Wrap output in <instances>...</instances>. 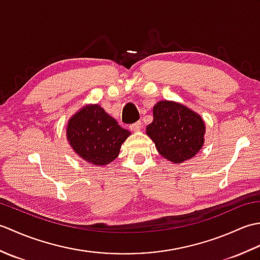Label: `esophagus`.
I'll return each instance as SVG.
<instances>
[{"label":"esophagus","instance_id":"34e87169","mask_svg":"<svg viewBox=\"0 0 260 260\" xmlns=\"http://www.w3.org/2000/svg\"><path fill=\"white\" fill-rule=\"evenodd\" d=\"M129 128H131V131H133V132H139L142 128V123H141V121H137V123L132 124L129 126Z\"/></svg>","mask_w":260,"mask_h":260}]
</instances>
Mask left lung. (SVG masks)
<instances>
[{"label":"left lung","instance_id":"1","mask_svg":"<svg viewBox=\"0 0 260 260\" xmlns=\"http://www.w3.org/2000/svg\"><path fill=\"white\" fill-rule=\"evenodd\" d=\"M146 134L157 152L174 164L196 156L204 144L206 124L202 117L185 105L161 101L153 107V121Z\"/></svg>","mask_w":260,"mask_h":260}]
</instances>
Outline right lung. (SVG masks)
<instances>
[{"label": "right lung", "instance_id": "1", "mask_svg": "<svg viewBox=\"0 0 260 260\" xmlns=\"http://www.w3.org/2000/svg\"><path fill=\"white\" fill-rule=\"evenodd\" d=\"M66 135L80 158L105 167L118 156L131 132L121 128L98 104H88L69 118Z\"/></svg>", "mask_w": 260, "mask_h": 260}]
</instances>
